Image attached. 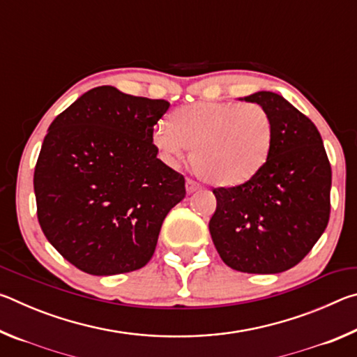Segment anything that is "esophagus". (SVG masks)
I'll list each match as a JSON object with an SVG mask.
<instances>
[{"instance_id":"1","label":"esophagus","mask_w":357,"mask_h":357,"mask_svg":"<svg viewBox=\"0 0 357 357\" xmlns=\"http://www.w3.org/2000/svg\"><path fill=\"white\" fill-rule=\"evenodd\" d=\"M200 184L198 183H195V181L193 179H187L185 181V190H187V193H193V192H197V190H200Z\"/></svg>"}]
</instances>
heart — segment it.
Instances as JSON below:
<instances>
[{
	"instance_id": "b5f03b06",
	"label": "heart",
	"mask_w": 357,
	"mask_h": 357,
	"mask_svg": "<svg viewBox=\"0 0 357 357\" xmlns=\"http://www.w3.org/2000/svg\"><path fill=\"white\" fill-rule=\"evenodd\" d=\"M153 144L176 165L192 148V165L215 185L249 181L268 159L273 123L258 104L198 102L176 108L153 130Z\"/></svg>"
}]
</instances>
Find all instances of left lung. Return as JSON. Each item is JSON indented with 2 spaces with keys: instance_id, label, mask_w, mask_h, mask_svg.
<instances>
[{
  "instance_id": "8db88e82",
  "label": "left lung",
  "mask_w": 357,
  "mask_h": 357,
  "mask_svg": "<svg viewBox=\"0 0 357 357\" xmlns=\"http://www.w3.org/2000/svg\"><path fill=\"white\" fill-rule=\"evenodd\" d=\"M239 100L268 112L273 144L247 183L213 190L209 233L231 269L279 274L298 264L328 227L331 164L317 126L280 94L258 91Z\"/></svg>"
}]
</instances>
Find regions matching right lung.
Returning a JSON list of instances; mask_svg holds the SVG:
<instances>
[{
  "label": "right lung",
  "mask_w": 357,
  "mask_h": 357,
  "mask_svg": "<svg viewBox=\"0 0 357 357\" xmlns=\"http://www.w3.org/2000/svg\"><path fill=\"white\" fill-rule=\"evenodd\" d=\"M168 107L98 86L48 128L34 170L38 219L48 243L83 273L143 268L185 197L184 176L157 159L153 144Z\"/></svg>",
  "instance_id": "1"
}]
</instances>
